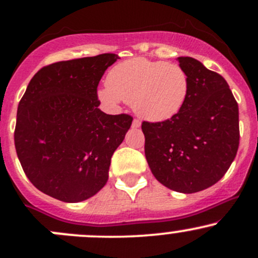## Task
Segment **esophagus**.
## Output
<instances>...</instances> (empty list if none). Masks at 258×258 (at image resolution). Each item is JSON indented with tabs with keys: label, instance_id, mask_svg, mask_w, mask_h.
I'll list each match as a JSON object with an SVG mask.
<instances>
[{
	"label": "esophagus",
	"instance_id": "1",
	"mask_svg": "<svg viewBox=\"0 0 258 258\" xmlns=\"http://www.w3.org/2000/svg\"><path fill=\"white\" fill-rule=\"evenodd\" d=\"M139 127H141V121L137 119L133 120L132 121V128H139Z\"/></svg>",
	"mask_w": 258,
	"mask_h": 258
}]
</instances>
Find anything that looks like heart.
<instances>
[{"instance_id": "heart-1", "label": "heart", "mask_w": 258, "mask_h": 258, "mask_svg": "<svg viewBox=\"0 0 258 258\" xmlns=\"http://www.w3.org/2000/svg\"><path fill=\"white\" fill-rule=\"evenodd\" d=\"M189 90V76L180 65L132 58L112 68L106 85L98 88L97 94L109 106L131 103L139 116L158 122L178 114Z\"/></svg>"}]
</instances>
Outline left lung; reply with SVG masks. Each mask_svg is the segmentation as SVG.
<instances>
[{"label":"left lung","mask_w":258,"mask_h":258,"mask_svg":"<svg viewBox=\"0 0 258 258\" xmlns=\"http://www.w3.org/2000/svg\"><path fill=\"white\" fill-rule=\"evenodd\" d=\"M190 81L177 115L161 122L143 121L144 152L161 184L191 194L217 183L239 148V108L227 81L190 57H178Z\"/></svg>","instance_id":"8db88e82"}]
</instances>
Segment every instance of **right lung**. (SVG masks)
I'll return each mask as SVG.
<instances>
[{
    "instance_id": "1",
    "label": "right lung",
    "mask_w": 258,
    "mask_h": 258,
    "mask_svg": "<svg viewBox=\"0 0 258 258\" xmlns=\"http://www.w3.org/2000/svg\"><path fill=\"white\" fill-rule=\"evenodd\" d=\"M117 59L104 53L58 61L29 82L18 105L14 144L26 177L42 193L79 203L108 182L112 154L133 120L98 109L97 87Z\"/></svg>"
}]
</instances>
